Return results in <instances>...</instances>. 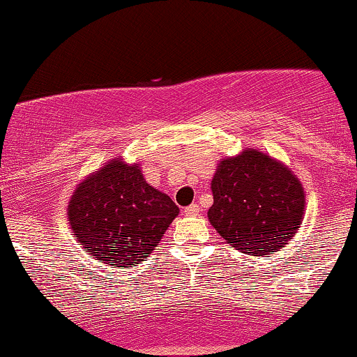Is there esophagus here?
<instances>
[{
  "instance_id": "esophagus-1",
  "label": "esophagus",
  "mask_w": 357,
  "mask_h": 357,
  "mask_svg": "<svg viewBox=\"0 0 357 357\" xmlns=\"http://www.w3.org/2000/svg\"><path fill=\"white\" fill-rule=\"evenodd\" d=\"M198 213H199L198 204H190L188 208H184V215L186 216H195V215H198Z\"/></svg>"
}]
</instances>
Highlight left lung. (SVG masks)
<instances>
[{
	"label": "left lung",
	"mask_w": 357,
	"mask_h": 357,
	"mask_svg": "<svg viewBox=\"0 0 357 357\" xmlns=\"http://www.w3.org/2000/svg\"><path fill=\"white\" fill-rule=\"evenodd\" d=\"M208 220L233 248L253 257L285 247L301 228L305 195L292 171L257 149L220 161Z\"/></svg>",
	"instance_id": "obj_1"
}]
</instances>
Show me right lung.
<instances>
[{"mask_svg": "<svg viewBox=\"0 0 357 357\" xmlns=\"http://www.w3.org/2000/svg\"><path fill=\"white\" fill-rule=\"evenodd\" d=\"M179 208L149 186L137 162H105L77 184L68 223L79 245L110 268L137 267L162 238Z\"/></svg>", "mask_w": 357, "mask_h": 357, "instance_id": "add662e5", "label": "right lung"}]
</instances>
